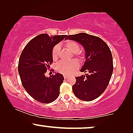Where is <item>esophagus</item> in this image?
Instances as JSON below:
<instances>
[{
  "instance_id": "1",
  "label": "esophagus",
  "mask_w": 133,
  "mask_h": 133,
  "mask_svg": "<svg viewBox=\"0 0 133 133\" xmlns=\"http://www.w3.org/2000/svg\"><path fill=\"white\" fill-rule=\"evenodd\" d=\"M68 76H66V75H64V79H68Z\"/></svg>"
}]
</instances>
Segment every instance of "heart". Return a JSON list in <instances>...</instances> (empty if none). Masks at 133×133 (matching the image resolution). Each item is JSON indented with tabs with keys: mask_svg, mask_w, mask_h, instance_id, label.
I'll return each mask as SVG.
<instances>
[{
	"mask_svg": "<svg viewBox=\"0 0 133 133\" xmlns=\"http://www.w3.org/2000/svg\"><path fill=\"white\" fill-rule=\"evenodd\" d=\"M64 46L67 50L73 54L74 57L80 62L83 63L85 60V55L80 50V46L78 43L73 41H67L63 43ZM60 48L59 46L56 45L52 49L51 56L54 61H56L59 57ZM79 64L76 60H71L68 62H60L56 65V68L59 73L69 75L77 70Z\"/></svg>",
	"mask_w": 133,
	"mask_h": 133,
	"instance_id": "obj_1",
	"label": "heart"
}]
</instances>
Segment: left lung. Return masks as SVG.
<instances>
[{
    "mask_svg": "<svg viewBox=\"0 0 133 133\" xmlns=\"http://www.w3.org/2000/svg\"><path fill=\"white\" fill-rule=\"evenodd\" d=\"M65 39L81 43L86 52V61L81 71L88 73L76 77L72 87L74 95L83 101L97 99L106 90L113 71L110 48L100 37L83 32L68 35Z\"/></svg>",
    "mask_w": 133,
    "mask_h": 133,
    "instance_id": "left-lung-1",
    "label": "left lung"
}]
</instances>
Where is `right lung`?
<instances>
[{
  "mask_svg": "<svg viewBox=\"0 0 133 133\" xmlns=\"http://www.w3.org/2000/svg\"><path fill=\"white\" fill-rule=\"evenodd\" d=\"M66 36L39 34L27 43L20 56L18 71L22 86L31 97L41 103H51L59 96L63 75L56 73L48 77L45 74L53 62L52 48Z\"/></svg>",
  "mask_w": 133,
  "mask_h": 133,
  "instance_id": "right-lung-1",
  "label": "right lung"
}]
</instances>
